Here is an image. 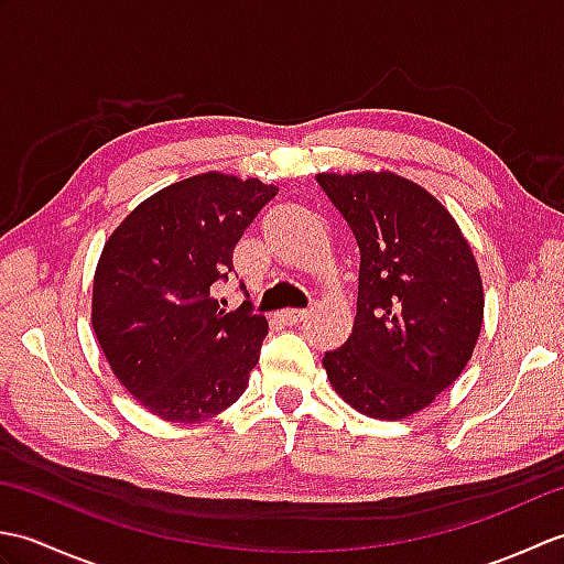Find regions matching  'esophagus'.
<instances>
[{
    "mask_svg": "<svg viewBox=\"0 0 564 564\" xmlns=\"http://www.w3.org/2000/svg\"><path fill=\"white\" fill-rule=\"evenodd\" d=\"M305 315H307V310H303V307H289V310H281L279 317L285 322V325H295V322H301Z\"/></svg>",
    "mask_w": 564,
    "mask_h": 564,
    "instance_id": "obj_1",
    "label": "esophagus"
}]
</instances>
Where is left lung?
Here are the masks:
<instances>
[{
    "label": "left lung",
    "instance_id": "obj_1",
    "mask_svg": "<svg viewBox=\"0 0 564 564\" xmlns=\"http://www.w3.org/2000/svg\"><path fill=\"white\" fill-rule=\"evenodd\" d=\"M361 251L354 332L322 366L356 412L398 422L451 388L485 317L482 275L453 215L392 172L317 174Z\"/></svg>",
    "mask_w": 564,
    "mask_h": 564
}]
</instances>
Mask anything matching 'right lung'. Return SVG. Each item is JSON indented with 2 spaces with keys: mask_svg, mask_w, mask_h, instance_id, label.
<instances>
[{
  "mask_svg": "<svg viewBox=\"0 0 564 564\" xmlns=\"http://www.w3.org/2000/svg\"><path fill=\"white\" fill-rule=\"evenodd\" d=\"M279 186L223 172L145 198L106 239L91 327L121 386L164 422L194 424L247 390L269 334L263 315L213 297L232 251Z\"/></svg>",
  "mask_w": 564,
  "mask_h": 564,
  "instance_id": "add662e5",
  "label": "right lung"
}]
</instances>
